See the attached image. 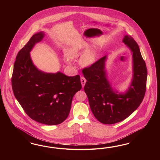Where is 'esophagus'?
<instances>
[{
    "label": "esophagus",
    "mask_w": 160,
    "mask_h": 160,
    "mask_svg": "<svg viewBox=\"0 0 160 160\" xmlns=\"http://www.w3.org/2000/svg\"><path fill=\"white\" fill-rule=\"evenodd\" d=\"M86 82V80L85 79V78L83 77H81V82H82V88L84 87V85Z\"/></svg>",
    "instance_id": "1"
}]
</instances>
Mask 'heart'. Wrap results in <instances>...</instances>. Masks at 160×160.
<instances>
[{
  "mask_svg": "<svg viewBox=\"0 0 160 160\" xmlns=\"http://www.w3.org/2000/svg\"><path fill=\"white\" fill-rule=\"evenodd\" d=\"M86 48H82L81 45H74L70 47L68 49V56L72 58H79L82 57V62L86 66H89L92 65L95 62L96 59V54L94 50H88L86 53H84ZM66 63L72 65V61L68 58L66 59Z\"/></svg>",
  "mask_w": 160,
  "mask_h": 160,
  "instance_id": "1",
  "label": "heart"
}]
</instances>
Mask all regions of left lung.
<instances>
[{
    "label": "left lung",
    "mask_w": 160,
    "mask_h": 160,
    "mask_svg": "<svg viewBox=\"0 0 160 160\" xmlns=\"http://www.w3.org/2000/svg\"><path fill=\"white\" fill-rule=\"evenodd\" d=\"M122 42L130 50L132 63L131 82L124 92L112 87L108 79L107 55L82 70L87 80L84 92L91 110L94 116L105 124L117 123L130 116L140 105L145 95L147 70L139 46L128 35H124Z\"/></svg>",
    "instance_id": "1"
}]
</instances>
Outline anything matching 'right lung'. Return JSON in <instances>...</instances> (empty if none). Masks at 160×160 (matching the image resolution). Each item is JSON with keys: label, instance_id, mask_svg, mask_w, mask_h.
Returning a JSON list of instances; mask_svg holds the SVG:
<instances>
[{"label": "right lung", "instance_id": "right-lung-1", "mask_svg": "<svg viewBox=\"0 0 160 160\" xmlns=\"http://www.w3.org/2000/svg\"><path fill=\"white\" fill-rule=\"evenodd\" d=\"M44 36L43 32L34 34L20 50L14 64L12 86L16 98L28 116L40 123L53 126L67 118L73 96L82 87L79 75L46 73L34 65L30 53Z\"/></svg>", "mask_w": 160, "mask_h": 160}]
</instances>
